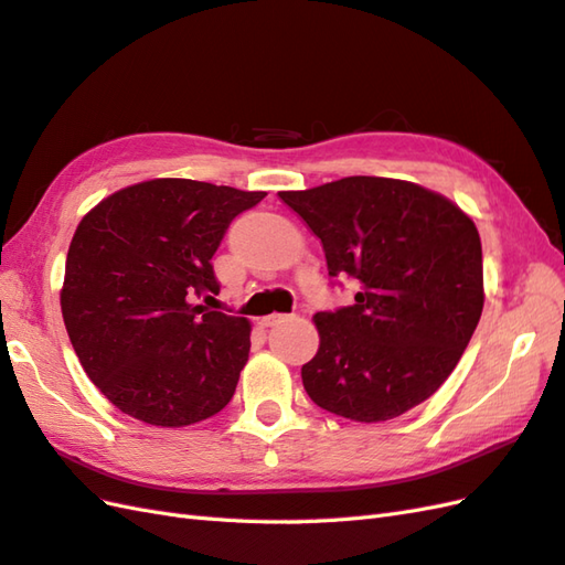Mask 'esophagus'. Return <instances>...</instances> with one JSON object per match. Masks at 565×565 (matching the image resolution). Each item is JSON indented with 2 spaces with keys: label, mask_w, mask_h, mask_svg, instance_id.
<instances>
[{
  "label": "esophagus",
  "mask_w": 565,
  "mask_h": 565,
  "mask_svg": "<svg viewBox=\"0 0 565 565\" xmlns=\"http://www.w3.org/2000/svg\"><path fill=\"white\" fill-rule=\"evenodd\" d=\"M284 320V315H279V312H274V315H267V317H259V327H274L277 322H281Z\"/></svg>",
  "instance_id": "obj_1"
}]
</instances>
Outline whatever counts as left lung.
<instances>
[{
  "instance_id": "left-lung-1",
  "label": "left lung",
  "mask_w": 565,
  "mask_h": 565,
  "mask_svg": "<svg viewBox=\"0 0 565 565\" xmlns=\"http://www.w3.org/2000/svg\"><path fill=\"white\" fill-rule=\"evenodd\" d=\"M279 198L322 241L331 277L360 281L355 302L317 312L302 386L317 406L384 423L448 380L484 306L482 243L456 202L425 185L345 177Z\"/></svg>"
}]
</instances>
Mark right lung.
<instances>
[{"mask_svg": "<svg viewBox=\"0 0 565 565\" xmlns=\"http://www.w3.org/2000/svg\"><path fill=\"white\" fill-rule=\"evenodd\" d=\"M263 198L152 179L107 195L83 216L60 300L71 345L111 406L145 425L185 427L234 396L250 322L195 300L220 294L212 255L231 220Z\"/></svg>", "mask_w": 565, "mask_h": 565, "instance_id": "obj_1", "label": "right lung"}]
</instances>
